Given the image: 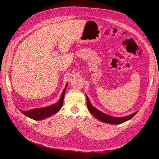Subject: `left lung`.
Here are the masks:
<instances>
[{
	"label": "left lung",
	"mask_w": 159,
	"mask_h": 159,
	"mask_svg": "<svg viewBox=\"0 0 159 159\" xmlns=\"http://www.w3.org/2000/svg\"><path fill=\"white\" fill-rule=\"evenodd\" d=\"M86 96V99H87V106L89 110V111L94 115V116L98 119L99 120L105 122V123H108L110 124H120L122 123H124L129 120H130L131 119H132L134 115L138 112L136 111L135 113H133L131 115H129L127 116H125V117H113V116H111V115H107L102 111H101L100 110H99L98 109L96 108L95 107H94L92 104L91 103L90 100L89 99V98L88 97V96L85 94Z\"/></svg>",
	"instance_id": "obj_1"
}]
</instances>
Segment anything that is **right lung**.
<instances>
[{
	"mask_svg": "<svg viewBox=\"0 0 159 159\" xmlns=\"http://www.w3.org/2000/svg\"><path fill=\"white\" fill-rule=\"evenodd\" d=\"M67 85L68 82L66 84L65 88H64L61 94V97L59 101L56 103L50 105L49 107L31 109L28 111H23L22 110H20V111L23 113L25 116L35 120H42L52 116L54 114L58 112L63 106L64 96L66 90Z\"/></svg>",
	"mask_w": 159,
	"mask_h": 159,
	"instance_id": "add662e5",
	"label": "right lung"
}]
</instances>
